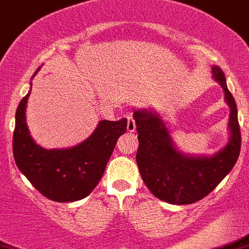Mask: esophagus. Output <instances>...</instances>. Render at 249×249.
<instances>
[{"label": "esophagus", "mask_w": 249, "mask_h": 249, "mask_svg": "<svg viewBox=\"0 0 249 249\" xmlns=\"http://www.w3.org/2000/svg\"><path fill=\"white\" fill-rule=\"evenodd\" d=\"M126 120H127V124H126V130L129 132H134L136 130V125H135V120L132 118V115H126Z\"/></svg>", "instance_id": "obj_1"}]
</instances>
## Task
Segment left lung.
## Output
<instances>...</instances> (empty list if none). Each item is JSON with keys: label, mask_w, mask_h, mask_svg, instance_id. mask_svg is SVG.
<instances>
[{"label": "left lung", "mask_w": 249, "mask_h": 249, "mask_svg": "<svg viewBox=\"0 0 249 249\" xmlns=\"http://www.w3.org/2000/svg\"><path fill=\"white\" fill-rule=\"evenodd\" d=\"M213 79L224 90L230 108L229 141L211 156L189 154L176 147L168 125L153 109L134 112L139 132L136 161L140 174L149 191L170 204H191L211 194L235 165L241 149L237 107L219 67L212 68Z\"/></svg>", "instance_id": "obj_1"}]
</instances>
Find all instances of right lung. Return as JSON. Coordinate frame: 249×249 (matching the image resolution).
<instances>
[{"mask_svg": "<svg viewBox=\"0 0 249 249\" xmlns=\"http://www.w3.org/2000/svg\"><path fill=\"white\" fill-rule=\"evenodd\" d=\"M29 96L30 91L16 112L13 156L17 166L31 185L51 201L64 203L85 198L97 186L118 139L126 131V119L101 120L95 131L76 146L46 149L36 143L26 124Z\"/></svg>", "mask_w": 249, "mask_h": 249, "instance_id": "obj_1", "label": "right lung"}]
</instances>
